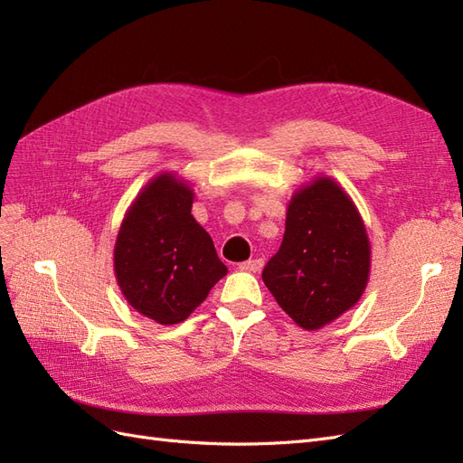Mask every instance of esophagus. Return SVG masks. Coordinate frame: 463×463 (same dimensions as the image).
<instances>
[{
    "instance_id": "obj_1",
    "label": "esophagus",
    "mask_w": 463,
    "mask_h": 463,
    "mask_svg": "<svg viewBox=\"0 0 463 463\" xmlns=\"http://www.w3.org/2000/svg\"><path fill=\"white\" fill-rule=\"evenodd\" d=\"M264 266V260L262 258H256V260H248V262L241 264V269L244 271H260Z\"/></svg>"
}]
</instances>
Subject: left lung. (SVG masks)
Returning <instances> with one entry per match:
<instances>
[{"label":"left lung","instance_id":"8db88e82","mask_svg":"<svg viewBox=\"0 0 463 463\" xmlns=\"http://www.w3.org/2000/svg\"><path fill=\"white\" fill-rule=\"evenodd\" d=\"M370 268L358 207L333 177L317 175L291 195L286 234L262 279L295 323L318 330L360 301Z\"/></svg>","mask_w":463,"mask_h":463}]
</instances>
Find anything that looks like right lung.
Returning a JSON list of instances; mask_svg holds the SVG:
<instances>
[{"label":"right lung","mask_w":463,"mask_h":463,"mask_svg":"<svg viewBox=\"0 0 463 463\" xmlns=\"http://www.w3.org/2000/svg\"><path fill=\"white\" fill-rule=\"evenodd\" d=\"M194 197L182 177L162 172L140 189L117 232L118 289L137 313L164 326L185 321L229 271L192 215Z\"/></svg>","instance_id":"right-lung-1"}]
</instances>
